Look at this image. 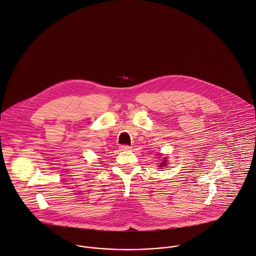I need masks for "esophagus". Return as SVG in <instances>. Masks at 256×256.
<instances>
[{
  "instance_id": "34e87169",
  "label": "esophagus",
  "mask_w": 256,
  "mask_h": 256,
  "mask_svg": "<svg viewBox=\"0 0 256 256\" xmlns=\"http://www.w3.org/2000/svg\"><path fill=\"white\" fill-rule=\"evenodd\" d=\"M132 147L128 146V145H121L120 146V150H123V151H128V150H131Z\"/></svg>"
}]
</instances>
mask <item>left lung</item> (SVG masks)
<instances>
[{
  "mask_svg": "<svg viewBox=\"0 0 256 256\" xmlns=\"http://www.w3.org/2000/svg\"><path fill=\"white\" fill-rule=\"evenodd\" d=\"M168 160H167V158L166 157H164L163 158V161L160 163V165H159V167H160V169H164L163 167H165V166H167L168 165Z\"/></svg>",
  "mask_w": 256,
  "mask_h": 256,
  "instance_id": "obj_1",
  "label": "left lung"
}]
</instances>
